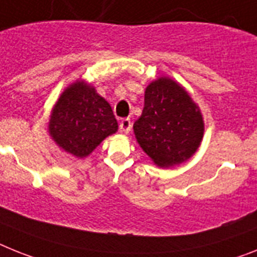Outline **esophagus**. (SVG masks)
I'll use <instances>...</instances> for the list:
<instances>
[{
  "instance_id": "obj_1",
  "label": "esophagus",
  "mask_w": 257,
  "mask_h": 257,
  "mask_svg": "<svg viewBox=\"0 0 257 257\" xmlns=\"http://www.w3.org/2000/svg\"><path fill=\"white\" fill-rule=\"evenodd\" d=\"M131 129H132V121H131V118H122L121 121H120V131L124 133H129L131 132Z\"/></svg>"
}]
</instances>
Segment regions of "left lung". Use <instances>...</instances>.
<instances>
[{"label":"left lung","mask_w":257,"mask_h":257,"mask_svg":"<svg viewBox=\"0 0 257 257\" xmlns=\"http://www.w3.org/2000/svg\"><path fill=\"white\" fill-rule=\"evenodd\" d=\"M133 129L155 165L170 167L195 154L204 135V121L184 88L162 77L146 87L145 105Z\"/></svg>","instance_id":"obj_1"}]
</instances>
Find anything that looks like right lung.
<instances>
[{
    "instance_id": "obj_1",
    "label": "right lung",
    "mask_w": 257,
    "mask_h": 257,
    "mask_svg": "<svg viewBox=\"0 0 257 257\" xmlns=\"http://www.w3.org/2000/svg\"><path fill=\"white\" fill-rule=\"evenodd\" d=\"M111 105L82 81L69 86L56 103L49 133L56 144L77 158L87 157L96 146L117 131Z\"/></svg>"
}]
</instances>
